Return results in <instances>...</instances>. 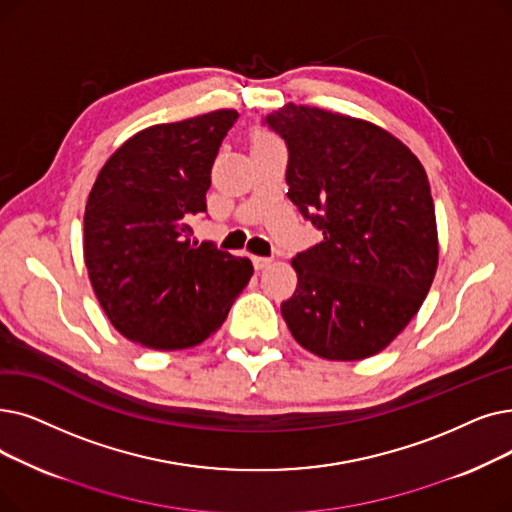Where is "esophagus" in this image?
Returning <instances> with one entry per match:
<instances>
[{
  "label": "esophagus",
  "instance_id": "obj_1",
  "mask_svg": "<svg viewBox=\"0 0 512 512\" xmlns=\"http://www.w3.org/2000/svg\"><path fill=\"white\" fill-rule=\"evenodd\" d=\"M270 257H253V265H255V270L259 272V270H263V268H268L270 265Z\"/></svg>",
  "mask_w": 512,
  "mask_h": 512
}]
</instances>
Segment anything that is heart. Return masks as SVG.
Wrapping results in <instances>:
<instances>
[{
	"label": "heart",
	"mask_w": 512,
	"mask_h": 512,
	"mask_svg": "<svg viewBox=\"0 0 512 512\" xmlns=\"http://www.w3.org/2000/svg\"><path fill=\"white\" fill-rule=\"evenodd\" d=\"M263 142H272L268 136H255V144H263Z\"/></svg>",
	"instance_id": "1"
}]
</instances>
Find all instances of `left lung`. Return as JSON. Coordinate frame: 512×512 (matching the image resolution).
<instances>
[{
    "label": "left lung",
    "instance_id": "8db88e82",
    "mask_svg": "<svg viewBox=\"0 0 512 512\" xmlns=\"http://www.w3.org/2000/svg\"><path fill=\"white\" fill-rule=\"evenodd\" d=\"M263 123L288 148L286 196L322 232L291 261L297 288L282 318L320 358H370L408 326L435 278L427 173L408 146L362 119L288 102Z\"/></svg>",
    "mask_w": 512,
    "mask_h": 512
}]
</instances>
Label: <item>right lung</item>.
Masks as SVG:
<instances>
[{"label":"right lung","mask_w":512,"mask_h":512,"mask_svg":"<svg viewBox=\"0 0 512 512\" xmlns=\"http://www.w3.org/2000/svg\"><path fill=\"white\" fill-rule=\"evenodd\" d=\"M236 110L152 125L100 169L83 217L94 293L121 335L175 351L209 339L253 276L247 257L190 240Z\"/></svg>","instance_id":"1"}]
</instances>
